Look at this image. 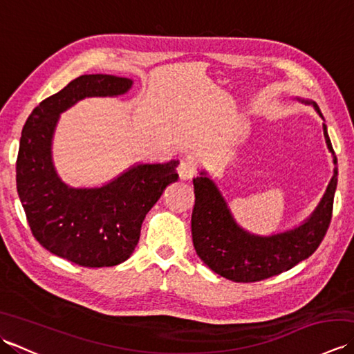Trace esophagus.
I'll list each match as a JSON object with an SVG mask.
<instances>
[{
    "label": "esophagus",
    "mask_w": 354,
    "mask_h": 354,
    "mask_svg": "<svg viewBox=\"0 0 354 354\" xmlns=\"http://www.w3.org/2000/svg\"><path fill=\"white\" fill-rule=\"evenodd\" d=\"M196 164L192 161H181V164L178 165V175L181 179H192L194 175H196Z\"/></svg>",
    "instance_id": "esophagus-1"
}]
</instances>
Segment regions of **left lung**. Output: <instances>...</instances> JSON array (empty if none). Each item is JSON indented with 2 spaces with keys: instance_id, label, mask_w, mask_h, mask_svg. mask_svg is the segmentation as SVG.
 Instances as JSON below:
<instances>
[{
  "instance_id": "1",
  "label": "left lung",
  "mask_w": 354,
  "mask_h": 354,
  "mask_svg": "<svg viewBox=\"0 0 354 354\" xmlns=\"http://www.w3.org/2000/svg\"><path fill=\"white\" fill-rule=\"evenodd\" d=\"M301 102L313 104L322 117L317 103ZM322 127L327 147L333 155L335 173L317 209L297 228L272 236L251 234L236 223L227 202L205 171H201V176L193 179V245L201 260L216 274L236 283L260 281L289 270L317 251L332 222L337 184V160L327 126Z\"/></svg>"
}]
</instances>
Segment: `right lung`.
Listing matches in <instances>:
<instances>
[{"mask_svg": "<svg viewBox=\"0 0 354 354\" xmlns=\"http://www.w3.org/2000/svg\"><path fill=\"white\" fill-rule=\"evenodd\" d=\"M131 86L126 77L85 74L42 100L22 127L17 189L28 227L45 250L79 266H115L129 259L149 209L178 181V160L133 165L99 189H73L53 167L59 114L85 97L120 95Z\"/></svg>", "mask_w": 354, "mask_h": 354, "instance_id": "right-lung-1", "label": "right lung"}]
</instances>
